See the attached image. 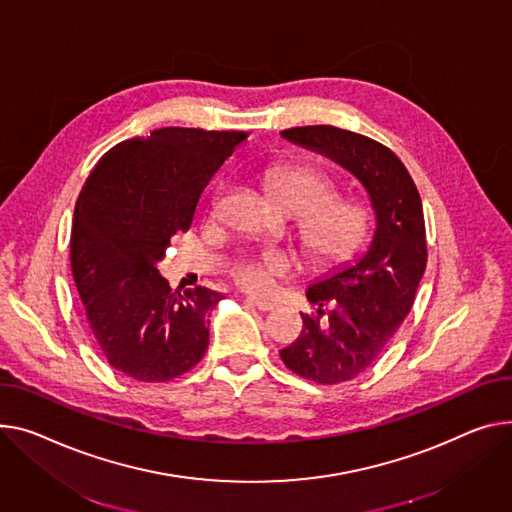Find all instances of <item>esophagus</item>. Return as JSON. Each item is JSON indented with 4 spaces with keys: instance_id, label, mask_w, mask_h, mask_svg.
<instances>
[{
    "instance_id": "1",
    "label": "esophagus",
    "mask_w": 512,
    "mask_h": 512,
    "mask_svg": "<svg viewBox=\"0 0 512 512\" xmlns=\"http://www.w3.org/2000/svg\"><path fill=\"white\" fill-rule=\"evenodd\" d=\"M245 302L249 304V306H255L257 311H261V313H267V311H274V306L276 304H271V302H265V300H257V298H245Z\"/></svg>"
}]
</instances>
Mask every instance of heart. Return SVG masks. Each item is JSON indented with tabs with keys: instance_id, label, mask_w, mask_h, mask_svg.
Masks as SVG:
<instances>
[{
	"instance_id": "1",
	"label": "heart",
	"mask_w": 512,
	"mask_h": 512,
	"mask_svg": "<svg viewBox=\"0 0 512 512\" xmlns=\"http://www.w3.org/2000/svg\"><path fill=\"white\" fill-rule=\"evenodd\" d=\"M271 201L296 216L298 238L311 263L329 267L358 253L370 232L372 214L364 201L337 197L335 183L321 170L306 166H278L267 177ZM294 269V257L282 249H269L257 257L238 259L230 274L247 292L267 294L278 278Z\"/></svg>"
}]
</instances>
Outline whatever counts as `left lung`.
<instances>
[{
  "label": "left lung",
  "mask_w": 512,
  "mask_h": 512,
  "mask_svg": "<svg viewBox=\"0 0 512 512\" xmlns=\"http://www.w3.org/2000/svg\"><path fill=\"white\" fill-rule=\"evenodd\" d=\"M282 138L346 168L366 189L374 212L368 249L309 284L306 298L317 306V317L300 313V337L280 350L300 377L344 383L379 358L412 309L426 269L420 193L403 162L366 135L309 125L286 129Z\"/></svg>",
  "instance_id": "1"
}]
</instances>
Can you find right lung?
Segmentation results:
<instances>
[{"label":"right lung","mask_w":512,"mask_h":512,"mask_svg":"<svg viewBox=\"0 0 512 512\" xmlns=\"http://www.w3.org/2000/svg\"><path fill=\"white\" fill-rule=\"evenodd\" d=\"M247 140L243 131L164 127L125 140L92 168L76 201L72 274L109 364L162 383L191 370L210 344V288L170 292L156 263L189 230L199 197Z\"/></svg>","instance_id":"obj_1"}]
</instances>
